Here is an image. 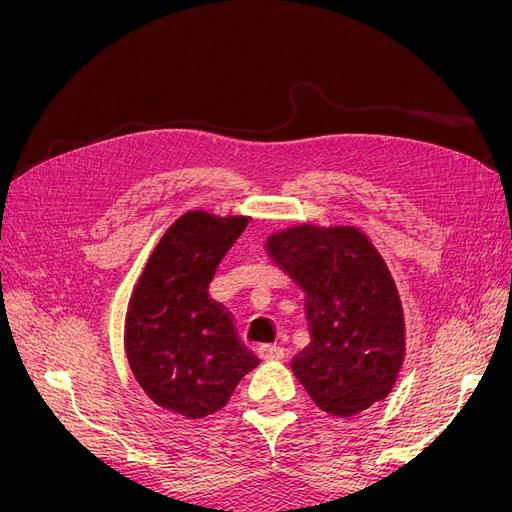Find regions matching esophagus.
<instances>
[{"label":"esophagus","instance_id":"1","mask_svg":"<svg viewBox=\"0 0 512 512\" xmlns=\"http://www.w3.org/2000/svg\"><path fill=\"white\" fill-rule=\"evenodd\" d=\"M260 356L265 361H282L286 356V350L277 344H265V346H260Z\"/></svg>","mask_w":512,"mask_h":512}]
</instances>
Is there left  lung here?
Here are the masks:
<instances>
[{"mask_svg": "<svg viewBox=\"0 0 512 512\" xmlns=\"http://www.w3.org/2000/svg\"><path fill=\"white\" fill-rule=\"evenodd\" d=\"M267 250L305 292L312 342L290 365L314 404L346 418L389 395L404 361V314L376 247L356 228L294 226Z\"/></svg>", "mask_w": 512, "mask_h": 512, "instance_id": "8db88e82", "label": "left lung"}]
</instances>
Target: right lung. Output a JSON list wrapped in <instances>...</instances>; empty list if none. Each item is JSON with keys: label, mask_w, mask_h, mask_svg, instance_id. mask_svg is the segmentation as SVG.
Segmentation results:
<instances>
[{"label": "right lung", "mask_w": 512, "mask_h": 512, "mask_svg": "<svg viewBox=\"0 0 512 512\" xmlns=\"http://www.w3.org/2000/svg\"><path fill=\"white\" fill-rule=\"evenodd\" d=\"M245 226L247 218L181 215L153 250L130 301L126 352L134 378L151 401L185 418L224 408L258 365L230 314L207 292Z\"/></svg>", "instance_id": "obj_1"}]
</instances>
